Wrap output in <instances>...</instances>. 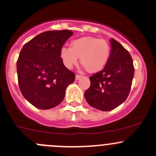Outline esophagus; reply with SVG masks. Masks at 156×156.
I'll return each instance as SVG.
<instances>
[{
	"mask_svg": "<svg viewBox=\"0 0 156 156\" xmlns=\"http://www.w3.org/2000/svg\"><path fill=\"white\" fill-rule=\"evenodd\" d=\"M81 77H82V75H75V79H76V80L80 79V78H81Z\"/></svg>",
	"mask_w": 156,
	"mask_h": 156,
	"instance_id": "esophagus-1",
	"label": "esophagus"
}]
</instances>
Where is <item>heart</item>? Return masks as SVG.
<instances>
[{
	"mask_svg": "<svg viewBox=\"0 0 156 156\" xmlns=\"http://www.w3.org/2000/svg\"><path fill=\"white\" fill-rule=\"evenodd\" d=\"M111 47L107 40L93 36H83L74 40L70 47H62L60 58L68 69H72L78 63L84 68L86 72L93 74L101 72L108 62Z\"/></svg>",
	"mask_w": 156,
	"mask_h": 156,
	"instance_id": "obj_1",
	"label": "heart"
}]
</instances>
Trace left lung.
Here are the masks:
<instances>
[{
  "label": "left lung",
  "mask_w": 156,
  "mask_h": 156,
  "mask_svg": "<svg viewBox=\"0 0 156 156\" xmlns=\"http://www.w3.org/2000/svg\"><path fill=\"white\" fill-rule=\"evenodd\" d=\"M110 43L108 62L103 70L90 77V85L84 92L87 102L102 111L113 110L126 101L134 75L129 52L114 39L110 40Z\"/></svg>",
  "instance_id": "obj_1"
}]
</instances>
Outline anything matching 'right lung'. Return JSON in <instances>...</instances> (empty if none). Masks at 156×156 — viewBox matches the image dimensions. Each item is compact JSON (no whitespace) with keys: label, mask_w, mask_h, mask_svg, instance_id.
<instances>
[{"label":"right lung","mask_w":156,"mask_h":156,"mask_svg":"<svg viewBox=\"0 0 156 156\" xmlns=\"http://www.w3.org/2000/svg\"><path fill=\"white\" fill-rule=\"evenodd\" d=\"M73 34L71 30L46 31L23 46L16 62L18 84L23 96L34 107L47 110L64 99L75 74L63 64L60 50Z\"/></svg>","instance_id":"right-lung-1"}]
</instances>
